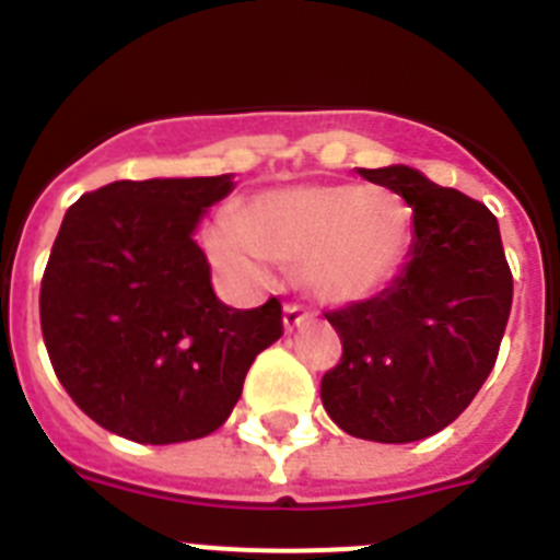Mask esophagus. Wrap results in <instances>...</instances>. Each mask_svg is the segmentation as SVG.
I'll use <instances>...</instances> for the list:
<instances>
[{
  "label": "esophagus",
  "instance_id": "esophagus-1",
  "mask_svg": "<svg viewBox=\"0 0 560 560\" xmlns=\"http://www.w3.org/2000/svg\"><path fill=\"white\" fill-rule=\"evenodd\" d=\"M311 319H314V314H311L308 308H303V305L289 303V305H285V308H283V325H285V330L303 328V325H308Z\"/></svg>",
  "mask_w": 560,
  "mask_h": 560
}]
</instances>
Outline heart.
<instances>
[{
	"label": "heart",
	"mask_w": 560,
	"mask_h": 560,
	"mask_svg": "<svg viewBox=\"0 0 560 560\" xmlns=\"http://www.w3.org/2000/svg\"><path fill=\"white\" fill-rule=\"evenodd\" d=\"M412 241L407 201L381 187L296 185L246 201L235 221L207 235L210 257L226 271L260 280L266 264H300L325 303H359L398 277Z\"/></svg>",
	"instance_id": "b5f03b06"
}]
</instances>
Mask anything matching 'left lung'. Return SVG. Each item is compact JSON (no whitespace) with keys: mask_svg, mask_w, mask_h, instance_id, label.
<instances>
[{"mask_svg":"<svg viewBox=\"0 0 560 560\" xmlns=\"http://www.w3.org/2000/svg\"><path fill=\"white\" fill-rule=\"evenodd\" d=\"M359 173L412 207L415 241L387 289L325 314L341 359L323 404L353 438L415 443L457 420L491 375L513 275L497 215L477 199L407 165Z\"/></svg>","mask_w":560,"mask_h":560,"instance_id":"left-lung-1","label":"left lung"}]
</instances>
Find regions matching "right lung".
Wrapping results in <instances>:
<instances>
[{
    "mask_svg": "<svg viewBox=\"0 0 560 560\" xmlns=\"http://www.w3.org/2000/svg\"><path fill=\"white\" fill-rule=\"evenodd\" d=\"M230 176L112 182L63 215L42 277V334L58 381L97 427L145 446L212 434L260 350L283 334L277 296H215L199 215Z\"/></svg>",
    "mask_w": 560,
    "mask_h": 560,
    "instance_id": "obj_1",
    "label": "right lung"
}]
</instances>
